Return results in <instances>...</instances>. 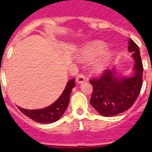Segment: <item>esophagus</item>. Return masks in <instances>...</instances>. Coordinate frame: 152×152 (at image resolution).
Wrapping results in <instances>:
<instances>
[{"mask_svg": "<svg viewBox=\"0 0 152 152\" xmlns=\"http://www.w3.org/2000/svg\"><path fill=\"white\" fill-rule=\"evenodd\" d=\"M76 80H77V83L81 84V83L86 81V77L84 75H82V74H79L77 77H76Z\"/></svg>", "mask_w": 152, "mask_h": 152, "instance_id": "esophagus-1", "label": "esophagus"}]
</instances>
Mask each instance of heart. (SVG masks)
Masks as SVG:
<instances>
[{
  "label": "heart",
  "instance_id": "heart-1",
  "mask_svg": "<svg viewBox=\"0 0 152 152\" xmlns=\"http://www.w3.org/2000/svg\"><path fill=\"white\" fill-rule=\"evenodd\" d=\"M107 49L106 44L102 41H95L88 44L84 47V49L80 52L78 58L81 61L88 62L92 61L95 58L104 52ZM110 54L107 52H103L96 58L94 64L93 65V68L96 72H101L105 69L107 64L110 60Z\"/></svg>",
  "mask_w": 152,
  "mask_h": 152
}]
</instances>
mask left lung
<instances>
[{
    "instance_id": "left-lung-1",
    "label": "left lung",
    "mask_w": 152,
    "mask_h": 152,
    "mask_svg": "<svg viewBox=\"0 0 152 152\" xmlns=\"http://www.w3.org/2000/svg\"><path fill=\"white\" fill-rule=\"evenodd\" d=\"M128 50L135 59L133 76L118 78L115 70H106L100 77L90 80L93 86L91 98L92 107L102 116H113L127 110L139 96L142 86L143 64L140 52L135 42L130 39Z\"/></svg>"
}]
</instances>
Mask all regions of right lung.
Listing matches in <instances>:
<instances>
[{"label": "right lung", "mask_w": 152, "mask_h": 152, "mask_svg": "<svg viewBox=\"0 0 152 152\" xmlns=\"http://www.w3.org/2000/svg\"><path fill=\"white\" fill-rule=\"evenodd\" d=\"M75 86V79L68 82L66 88L59 98L52 105L42 110H26L18 107V109L24 115L39 123H52L57 121L63 115L69 103L70 95L72 88Z\"/></svg>", "instance_id": "obj_1"}]
</instances>
